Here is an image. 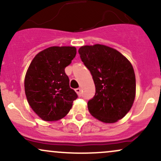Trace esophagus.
I'll return each mask as SVG.
<instances>
[{"mask_svg":"<svg viewBox=\"0 0 161 161\" xmlns=\"http://www.w3.org/2000/svg\"><path fill=\"white\" fill-rule=\"evenodd\" d=\"M82 91H81V88H78L75 89V92L77 93V95H78L79 96H81L82 95V92H81Z\"/></svg>","mask_w":161,"mask_h":161,"instance_id":"34e87169","label":"esophagus"}]
</instances>
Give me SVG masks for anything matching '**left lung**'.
Returning a JSON list of instances; mask_svg holds the SVG:
<instances>
[{"mask_svg":"<svg viewBox=\"0 0 161 161\" xmlns=\"http://www.w3.org/2000/svg\"><path fill=\"white\" fill-rule=\"evenodd\" d=\"M79 53L95 85V95L88 101V111L106 123L122 119L132 108L136 96L132 64L119 51L102 45L82 46Z\"/></svg>","mask_w":161,"mask_h":161,"instance_id":"1","label":"left lung"}]
</instances>
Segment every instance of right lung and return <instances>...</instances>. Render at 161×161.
I'll list each match as a JSON object with an SVG mask.
<instances>
[{"label": "right lung", "instance_id": "right-lung-1", "mask_svg": "<svg viewBox=\"0 0 161 161\" xmlns=\"http://www.w3.org/2000/svg\"><path fill=\"white\" fill-rule=\"evenodd\" d=\"M76 54L75 47H50L34 57L25 77V92L34 112L45 121L64 117L78 97L69 88L65 68Z\"/></svg>", "mask_w": 161, "mask_h": 161}]
</instances>
